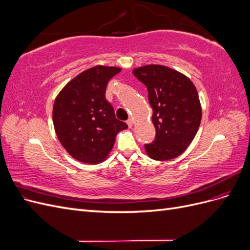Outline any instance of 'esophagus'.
Wrapping results in <instances>:
<instances>
[{
	"mask_svg": "<svg viewBox=\"0 0 250 250\" xmlns=\"http://www.w3.org/2000/svg\"><path fill=\"white\" fill-rule=\"evenodd\" d=\"M126 123H127V125H128V126H129V127H132V125H133V119H132V118H130V119H128V120H127V122H126Z\"/></svg>",
	"mask_w": 250,
	"mask_h": 250,
	"instance_id": "esophagus-1",
	"label": "esophagus"
}]
</instances>
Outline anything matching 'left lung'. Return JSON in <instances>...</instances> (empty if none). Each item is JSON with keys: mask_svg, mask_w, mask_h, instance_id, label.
Returning a JSON list of instances; mask_svg holds the SVG:
<instances>
[{"mask_svg": "<svg viewBox=\"0 0 250 250\" xmlns=\"http://www.w3.org/2000/svg\"><path fill=\"white\" fill-rule=\"evenodd\" d=\"M148 90L153 109L154 141L145 144L148 155L155 161L179 156L190 145L201 121L198 93L185 75L168 66L150 64L133 70Z\"/></svg>", "mask_w": 250, "mask_h": 250, "instance_id": "1", "label": "left lung"}]
</instances>
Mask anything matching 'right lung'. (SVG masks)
<instances>
[{"label":"right lung","mask_w":250,"mask_h":250,"mask_svg":"<svg viewBox=\"0 0 250 250\" xmlns=\"http://www.w3.org/2000/svg\"><path fill=\"white\" fill-rule=\"evenodd\" d=\"M120 71L113 66L90 67L72 79L57 96L53 123L59 142L75 160L86 164L103 162L118 132L128 127L116 118L105 99L108 81Z\"/></svg>","instance_id":"1"}]
</instances>
